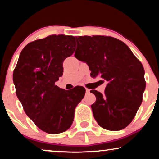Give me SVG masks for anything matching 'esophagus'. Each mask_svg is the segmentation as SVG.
<instances>
[{
    "label": "esophagus",
    "instance_id": "34e87169",
    "mask_svg": "<svg viewBox=\"0 0 159 159\" xmlns=\"http://www.w3.org/2000/svg\"><path fill=\"white\" fill-rule=\"evenodd\" d=\"M85 91H86V93H87V94H88V93H90V90H89V89H88V88H86V89H85Z\"/></svg>",
    "mask_w": 159,
    "mask_h": 159
}]
</instances>
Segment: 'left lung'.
I'll return each mask as SVG.
<instances>
[{
	"label": "left lung",
	"mask_w": 159,
	"mask_h": 159,
	"mask_svg": "<svg viewBox=\"0 0 159 159\" xmlns=\"http://www.w3.org/2000/svg\"><path fill=\"white\" fill-rule=\"evenodd\" d=\"M76 41L75 57L88 64L91 77L107 82L104 94L90 90L96 97L91 106L95 119L103 129H125L143 101L146 83L142 64L125 43L112 37L79 36Z\"/></svg>",
	"instance_id": "8db88e82"
}]
</instances>
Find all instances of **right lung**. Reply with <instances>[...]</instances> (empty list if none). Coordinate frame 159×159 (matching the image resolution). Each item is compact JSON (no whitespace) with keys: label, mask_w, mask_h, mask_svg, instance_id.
Listing matches in <instances>:
<instances>
[{"label":"right lung","mask_w":159,"mask_h":159,"mask_svg":"<svg viewBox=\"0 0 159 159\" xmlns=\"http://www.w3.org/2000/svg\"><path fill=\"white\" fill-rule=\"evenodd\" d=\"M75 38L52 34L26 45L13 73L16 94L26 114L39 129L49 134L66 131L85 89L65 90L56 85L63 75V62L75 49Z\"/></svg>","instance_id":"add662e5"}]
</instances>
